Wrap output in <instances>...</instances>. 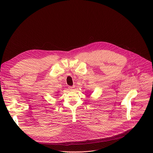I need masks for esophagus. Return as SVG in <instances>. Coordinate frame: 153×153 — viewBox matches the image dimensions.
I'll return each mask as SVG.
<instances>
[{
    "instance_id": "1",
    "label": "esophagus",
    "mask_w": 153,
    "mask_h": 153,
    "mask_svg": "<svg viewBox=\"0 0 153 153\" xmlns=\"http://www.w3.org/2000/svg\"><path fill=\"white\" fill-rule=\"evenodd\" d=\"M74 87H75V86H69L68 88H69L70 90H74Z\"/></svg>"
}]
</instances>
